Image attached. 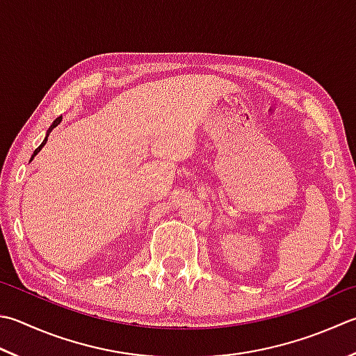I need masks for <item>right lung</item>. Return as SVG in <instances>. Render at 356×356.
I'll list each match as a JSON object with an SVG mask.
<instances>
[{"mask_svg":"<svg viewBox=\"0 0 356 356\" xmlns=\"http://www.w3.org/2000/svg\"><path fill=\"white\" fill-rule=\"evenodd\" d=\"M60 122H61V117H58V118H55V120H54V123L51 124V128H49V129H47V134H46V138H44V140H43V143H41V145L38 146V148H37V149H35V152H33V156H32V159H33L35 156H37V154H38V152H40V149H41V148H43V146L46 145V142H47V137H49V132H51V131H52V129H54L55 127H57V124H58Z\"/></svg>","mask_w":356,"mask_h":356,"instance_id":"obj_1","label":"right lung"}]
</instances>
